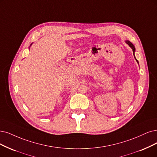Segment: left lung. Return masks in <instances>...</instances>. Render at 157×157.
Returning a JSON list of instances; mask_svg holds the SVG:
<instances>
[{
  "instance_id": "8db88e82",
  "label": "left lung",
  "mask_w": 157,
  "mask_h": 157,
  "mask_svg": "<svg viewBox=\"0 0 157 157\" xmlns=\"http://www.w3.org/2000/svg\"><path fill=\"white\" fill-rule=\"evenodd\" d=\"M126 43L129 44V46H130V47H131V48L132 49V51H133V54H134V57H135V46L133 45L130 41H129V40H127V41H126ZM135 59L136 60V61L138 62V60L136 59L135 58Z\"/></svg>"
}]
</instances>
